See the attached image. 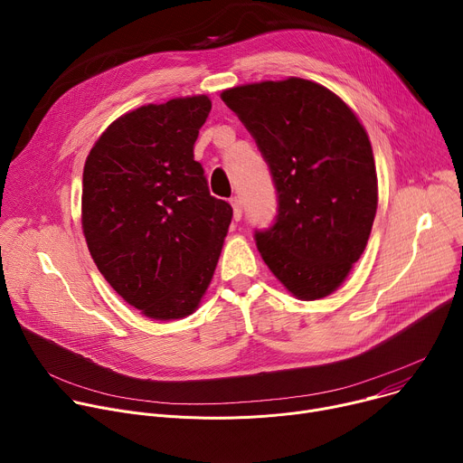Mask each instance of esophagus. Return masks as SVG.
<instances>
[{
    "mask_svg": "<svg viewBox=\"0 0 463 463\" xmlns=\"http://www.w3.org/2000/svg\"><path fill=\"white\" fill-rule=\"evenodd\" d=\"M231 207H232V216H234V222H240V220H241V213H243V209H241V200H240L238 195L231 197Z\"/></svg>",
    "mask_w": 463,
    "mask_h": 463,
    "instance_id": "34e87169",
    "label": "esophagus"
}]
</instances>
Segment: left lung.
Here are the masks:
<instances>
[{"label": "left lung", "instance_id": "left-lung-1", "mask_svg": "<svg viewBox=\"0 0 463 463\" xmlns=\"http://www.w3.org/2000/svg\"><path fill=\"white\" fill-rule=\"evenodd\" d=\"M222 100L268 161L277 223L256 232L271 273L300 300L332 295L364 252L377 174L364 126L332 90L289 77L229 88Z\"/></svg>", "mask_w": 463, "mask_h": 463}]
</instances>
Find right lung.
Returning <instances> with one entry per match:
<instances>
[{
  "mask_svg": "<svg viewBox=\"0 0 463 463\" xmlns=\"http://www.w3.org/2000/svg\"><path fill=\"white\" fill-rule=\"evenodd\" d=\"M207 95L146 104L115 118L82 175V231L108 284L143 315L177 320L207 293L232 209L211 195L194 143Z\"/></svg>",
  "mask_w": 463,
  "mask_h": 463,
  "instance_id": "right-lung-1",
  "label": "right lung"
}]
</instances>
